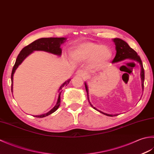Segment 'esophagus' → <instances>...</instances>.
Masks as SVG:
<instances>
[{
	"instance_id": "obj_1",
	"label": "esophagus",
	"mask_w": 154,
	"mask_h": 154,
	"mask_svg": "<svg viewBox=\"0 0 154 154\" xmlns=\"http://www.w3.org/2000/svg\"><path fill=\"white\" fill-rule=\"evenodd\" d=\"M76 74H77V75H78V76H80V77H84L85 75V73L84 71L81 70V69L78 70L76 72Z\"/></svg>"
}]
</instances>
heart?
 Wrapping results in <instances>:
<instances>
[{
	"mask_svg": "<svg viewBox=\"0 0 154 154\" xmlns=\"http://www.w3.org/2000/svg\"><path fill=\"white\" fill-rule=\"evenodd\" d=\"M71 55L74 60L79 61L91 59V63L94 67H102L112 57V51L106 46L93 42H85L74 48Z\"/></svg>",
	"mask_w": 154,
	"mask_h": 154,
	"instance_id": "heart-1",
	"label": "heart"
}]
</instances>
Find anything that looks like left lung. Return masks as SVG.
I'll return each instance as SVG.
<instances>
[{"mask_svg":"<svg viewBox=\"0 0 154 154\" xmlns=\"http://www.w3.org/2000/svg\"><path fill=\"white\" fill-rule=\"evenodd\" d=\"M113 42L116 45V54L114 57V60H112V63H116V62H119L120 61H122L125 59H130V60L136 61L137 62L140 64L141 66V79H142V89L143 90V82H144V69H143L142 62L141 59H140L139 55H138L136 52L133 50L132 48H130L128 44L125 41L121 40L120 38H114L113 40ZM85 89L87 93V99L88 101L90 104V105L92 106L94 109H95L98 111H99L100 113H102L104 115L109 116H117L118 114H115V115H112V114H109L104 113L101 111L97 110L95 107H94L91 103H90V100L89 99V94H88V88L86 83H85Z\"/></svg>","mask_w":154,"mask_h":154,"instance_id":"left-lung-1","label":"left lung"}]
</instances>
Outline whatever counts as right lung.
Segmentation results:
<instances>
[{"label": "right lung", "instance_id": "1", "mask_svg": "<svg viewBox=\"0 0 154 154\" xmlns=\"http://www.w3.org/2000/svg\"><path fill=\"white\" fill-rule=\"evenodd\" d=\"M65 38H43L38 39V40L33 42L32 43L26 45V46L23 48L21 50V51L20 52L17 58H16L15 64L12 68V71L11 73L12 92V85H12L13 75H14L15 70L17 69L18 65L22 63L23 60H24L29 54H30L32 52L34 51H44L55 55H60L61 54V49L60 46L61 45L65 42ZM69 81L70 79L68 80L67 81H65V82L62 85L61 87L60 88V94H59L57 102L53 109H52L50 112H48L46 114H42V115L34 116L37 117V118H43V117H45L48 115H50V114L54 112L60 105V100H61L60 95H61V90L62 89V87H64L65 85H67L69 83Z\"/></svg>", "mask_w": 154, "mask_h": 154}]
</instances>
